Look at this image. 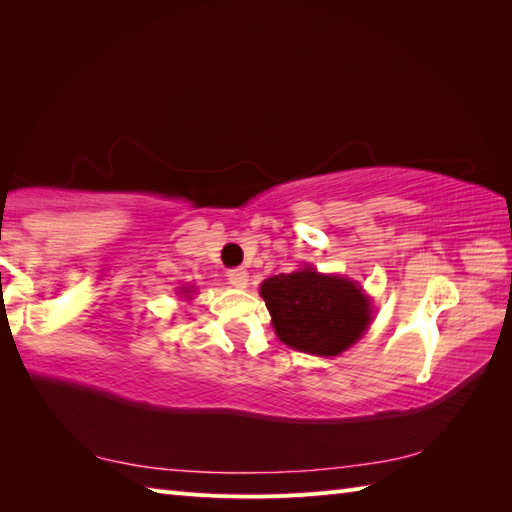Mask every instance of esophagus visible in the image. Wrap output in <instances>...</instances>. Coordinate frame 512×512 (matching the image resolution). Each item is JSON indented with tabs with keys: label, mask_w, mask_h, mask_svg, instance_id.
I'll use <instances>...</instances> for the list:
<instances>
[{
	"label": "esophagus",
	"mask_w": 512,
	"mask_h": 512,
	"mask_svg": "<svg viewBox=\"0 0 512 512\" xmlns=\"http://www.w3.org/2000/svg\"><path fill=\"white\" fill-rule=\"evenodd\" d=\"M226 279H228V284L235 286V288H246L248 273L244 268H233V270H228V273H226Z\"/></svg>",
	"instance_id": "esophagus-1"
}]
</instances>
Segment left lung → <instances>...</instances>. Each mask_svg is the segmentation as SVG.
I'll return each instance as SVG.
<instances>
[{"label":"left lung","instance_id":"obj_1","mask_svg":"<svg viewBox=\"0 0 512 512\" xmlns=\"http://www.w3.org/2000/svg\"><path fill=\"white\" fill-rule=\"evenodd\" d=\"M281 343L314 356H339L372 323V299L356 281L306 266L259 286Z\"/></svg>","mask_w":512,"mask_h":512}]
</instances>
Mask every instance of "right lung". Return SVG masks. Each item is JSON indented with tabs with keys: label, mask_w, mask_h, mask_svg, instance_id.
Segmentation results:
<instances>
[{
	"label": "right lung",
	"mask_w": 512,
	"mask_h": 512,
	"mask_svg": "<svg viewBox=\"0 0 512 512\" xmlns=\"http://www.w3.org/2000/svg\"><path fill=\"white\" fill-rule=\"evenodd\" d=\"M182 292H187V295H189V292H191V288H184V290H182Z\"/></svg>",
	"instance_id": "right-lung-1"
}]
</instances>
